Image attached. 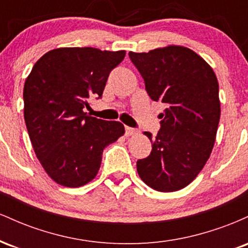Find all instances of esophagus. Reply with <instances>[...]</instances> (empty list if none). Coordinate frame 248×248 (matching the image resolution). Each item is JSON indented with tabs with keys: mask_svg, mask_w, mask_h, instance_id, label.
Wrapping results in <instances>:
<instances>
[{
	"mask_svg": "<svg viewBox=\"0 0 248 248\" xmlns=\"http://www.w3.org/2000/svg\"><path fill=\"white\" fill-rule=\"evenodd\" d=\"M124 129H126V135L127 136H132V135H134V134L138 133V130L134 129V128H130V127H126Z\"/></svg>",
	"mask_w": 248,
	"mask_h": 248,
	"instance_id": "obj_1",
	"label": "esophagus"
}]
</instances>
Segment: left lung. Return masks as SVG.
Instances as JSON below:
<instances>
[{
	"instance_id": "8db88e82",
	"label": "left lung",
	"mask_w": 248,
	"mask_h": 248,
	"mask_svg": "<svg viewBox=\"0 0 248 248\" xmlns=\"http://www.w3.org/2000/svg\"><path fill=\"white\" fill-rule=\"evenodd\" d=\"M152 100L164 104L161 129L150 139V155L136 162L139 176L162 192L183 189L205 166L215 144L220 101L217 77L207 62L184 46L129 52Z\"/></svg>"
}]
</instances>
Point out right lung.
I'll return each mask as SVG.
<instances>
[{
    "label": "right lung",
    "instance_id": "1",
    "mask_svg": "<svg viewBox=\"0 0 248 248\" xmlns=\"http://www.w3.org/2000/svg\"><path fill=\"white\" fill-rule=\"evenodd\" d=\"M124 51L61 47L39 58L23 90L24 120L37 158L58 184L78 187L98 173L105 147L124 135L119 121L84 112L100 99Z\"/></svg>",
    "mask_w": 248,
    "mask_h": 248
}]
</instances>
